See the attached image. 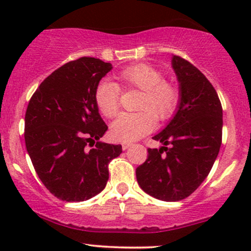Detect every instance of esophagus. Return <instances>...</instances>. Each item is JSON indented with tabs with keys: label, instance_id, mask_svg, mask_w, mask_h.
<instances>
[{
	"label": "esophagus",
	"instance_id": "obj_1",
	"mask_svg": "<svg viewBox=\"0 0 251 251\" xmlns=\"http://www.w3.org/2000/svg\"><path fill=\"white\" fill-rule=\"evenodd\" d=\"M122 146H123V150H127L128 148H131L132 144L131 143H123Z\"/></svg>",
	"mask_w": 251,
	"mask_h": 251
}]
</instances>
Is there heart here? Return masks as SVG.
Returning a JSON list of instances; mask_svg holds the SVG:
<instances>
[{
	"instance_id": "1",
	"label": "heart",
	"mask_w": 251,
	"mask_h": 251,
	"mask_svg": "<svg viewBox=\"0 0 251 251\" xmlns=\"http://www.w3.org/2000/svg\"><path fill=\"white\" fill-rule=\"evenodd\" d=\"M118 79L125 87L142 91L135 113H122L112 123L111 134L119 142H134L154 128L157 119L165 122L175 114L179 105L177 86L165 81L162 72L146 63H135L124 68ZM94 100L100 113L107 118L117 116L120 106V87L103 79L97 85Z\"/></svg>"
}]
</instances>
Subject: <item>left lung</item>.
Segmentation results:
<instances>
[{
  "instance_id": "1",
  "label": "left lung",
  "mask_w": 251,
  "mask_h": 251,
  "mask_svg": "<svg viewBox=\"0 0 251 251\" xmlns=\"http://www.w3.org/2000/svg\"><path fill=\"white\" fill-rule=\"evenodd\" d=\"M172 68L179 82L178 109L153 137L162 148L149 149L148 159L135 170L140 188L165 201L189 197L208 177L220 152L223 127L220 98L205 75L178 55L172 57Z\"/></svg>"
}]
</instances>
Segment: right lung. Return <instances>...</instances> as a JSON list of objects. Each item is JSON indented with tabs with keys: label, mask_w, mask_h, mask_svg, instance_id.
<instances>
[{
	"label": "right lung",
	"mask_w": 251,
	"mask_h": 251,
	"mask_svg": "<svg viewBox=\"0 0 251 251\" xmlns=\"http://www.w3.org/2000/svg\"><path fill=\"white\" fill-rule=\"evenodd\" d=\"M112 65L96 57L70 61L46 77L30 98L25 142L37 176L55 197L82 201L100 194L108 164L122 145L99 142L107 131L94 91Z\"/></svg>",
	"instance_id": "1"
}]
</instances>
